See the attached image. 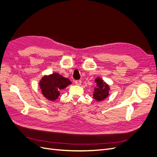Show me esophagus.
<instances>
[{
  "mask_svg": "<svg viewBox=\"0 0 157 157\" xmlns=\"http://www.w3.org/2000/svg\"><path fill=\"white\" fill-rule=\"evenodd\" d=\"M75 84H76V85H78V86L81 85V80H76V81H75Z\"/></svg>",
  "mask_w": 157,
  "mask_h": 157,
  "instance_id": "esophagus-1",
  "label": "esophagus"
}]
</instances>
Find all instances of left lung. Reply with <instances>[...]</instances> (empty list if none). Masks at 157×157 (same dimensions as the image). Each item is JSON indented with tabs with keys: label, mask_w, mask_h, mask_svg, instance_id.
<instances>
[{
	"label": "left lung",
	"mask_w": 157,
	"mask_h": 157,
	"mask_svg": "<svg viewBox=\"0 0 157 157\" xmlns=\"http://www.w3.org/2000/svg\"><path fill=\"white\" fill-rule=\"evenodd\" d=\"M95 81L97 83V87L94 89V98L97 101H103L109 95V86L100 78H97Z\"/></svg>",
	"instance_id": "1"
}]
</instances>
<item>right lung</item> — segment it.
Masks as SVG:
<instances>
[{
	"instance_id": "1",
	"label": "right lung",
	"mask_w": 157,
	"mask_h": 157,
	"mask_svg": "<svg viewBox=\"0 0 157 157\" xmlns=\"http://www.w3.org/2000/svg\"><path fill=\"white\" fill-rule=\"evenodd\" d=\"M72 83L71 81L56 72L44 76L39 81V86L43 95L48 100L55 101L60 95V91Z\"/></svg>"
}]
</instances>
